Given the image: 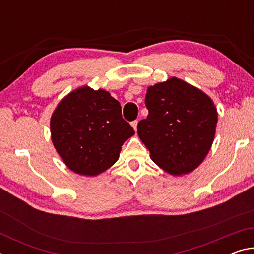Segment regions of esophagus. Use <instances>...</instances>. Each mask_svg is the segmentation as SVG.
<instances>
[{"label":"esophagus","instance_id":"obj_1","mask_svg":"<svg viewBox=\"0 0 254 254\" xmlns=\"http://www.w3.org/2000/svg\"><path fill=\"white\" fill-rule=\"evenodd\" d=\"M131 126H132V127L134 128V131H136V127H137V121H133L132 123H131Z\"/></svg>","mask_w":254,"mask_h":254}]
</instances>
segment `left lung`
<instances>
[{"mask_svg": "<svg viewBox=\"0 0 254 254\" xmlns=\"http://www.w3.org/2000/svg\"><path fill=\"white\" fill-rule=\"evenodd\" d=\"M137 135L151 160L171 176L190 174L212 148L217 110L207 94L177 77L149 86Z\"/></svg>", "mask_w": 254, "mask_h": 254, "instance_id": "obj_1", "label": "left lung"}]
</instances>
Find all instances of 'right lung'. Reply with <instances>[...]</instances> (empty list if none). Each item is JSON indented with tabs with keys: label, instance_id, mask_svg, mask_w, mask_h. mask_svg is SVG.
I'll return each mask as SVG.
<instances>
[{
	"label": "right lung",
	"instance_id": "obj_1",
	"mask_svg": "<svg viewBox=\"0 0 254 254\" xmlns=\"http://www.w3.org/2000/svg\"><path fill=\"white\" fill-rule=\"evenodd\" d=\"M51 141L74 173L95 177L119 160L134 134L122 119L121 105L105 89L80 86L62 98L50 118Z\"/></svg>",
	"mask_w": 254,
	"mask_h": 254
}]
</instances>
